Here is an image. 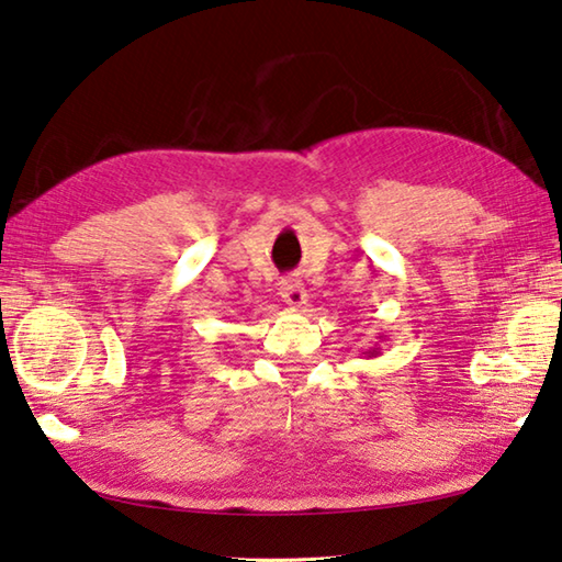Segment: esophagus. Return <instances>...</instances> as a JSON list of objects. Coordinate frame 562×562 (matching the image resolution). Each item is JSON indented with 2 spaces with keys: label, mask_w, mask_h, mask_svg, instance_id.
<instances>
[{
  "label": "esophagus",
  "mask_w": 562,
  "mask_h": 562,
  "mask_svg": "<svg viewBox=\"0 0 562 562\" xmlns=\"http://www.w3.org/2000/svg\"><path fill=\"white\" fill-rule=\"evenodd\" d=\"M281 299L291 305V308H303L308 303V293H305V285L299 279H283L279 283Z\"/></svg>",
  "instance_id": "esophagus-1"
}]
</instances>
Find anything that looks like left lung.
<instances>
[{
  "mask_svg": "<svg viewBox=\"0 0 562 562\" xmlns=\"http://www.w3.org/2000/svg\"><path fill=\"white\" fill-rule=\"evenodd\" d=\"M379 340H381V337H379ZM362 355H367V357H376V355H381V352H379V347L374 345V347H369L367 352H362Z\"/></svg>",
  "mask_w": 562,
  "mask_h": 562,
  "instance_id": "obj_1",
  "label": "left lung"
}]
</instances>
